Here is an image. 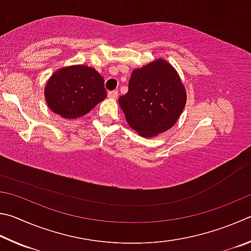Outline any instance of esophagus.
I'll list each match as a JSON object with an SVG mask.
<instances>
[{"mask_svg":"<svg viewBox=\"0 0 251 251\" xmlns=\"http://www.w3.org/2000/svg\"><path fill=\"white\" fill-rule=\"evenodd\" d=\"M108 97L111 99H117L118 98V91L113 90V91H109L108 92Z\"/></svg>","mask_w":251,"mask_h":251,"instance_id":"34e87169","label":"esophagus"}]
</instances>
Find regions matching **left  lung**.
<instances>
[{"label":"left lung","mask_w":251,"mask_h":251,"mask_svg":"<svg viewBox=\"0 0 251 251\" xmlns=\"http://www.w3.org/2000/svg\"><path fill=\"white\" fill-rule=\"evenodd\" d=\"M185 103V87L176 70L165 59L134 69L128 92L119 98L126 122L146 138L172 128Z\"/></svg>","instance_id":"left-lung-1"}]
</instances>
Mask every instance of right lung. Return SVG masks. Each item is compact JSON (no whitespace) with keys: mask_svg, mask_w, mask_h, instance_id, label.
<instances>
[{"mask_svg":"<svg viewBox=\"0 0 251 251\" xmlns=\"http://www.w3.org/2000/svg\"><path fill=\"white\" fill-rule=\"evenodd\" d=\"M107 97L103 78L85 65L60 68L45 86V99L52 112L65 119L85 116Z\"/></svg>","mask_w":251,"mask_h":251,"instance_id":"add662e5","label":"right lung"}]
</instances>
